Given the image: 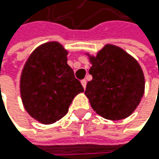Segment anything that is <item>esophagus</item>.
Wrapping results in <instances>:
<instances>
[{
    "mask_svg": "<svg viewBox=\"0 0 159 159\" xmlns=\"http://www.w3.org/2000/svg\"><path fill=\"white\" fill-rule=\"evenodd\" d=\"M81 84H82L83 88H84V89H86V86H87V81L85 80V79H83V80L81 81Z\"/></svg>",
    "mask_w": 159,
    "mask_h": 159,
    "instance_id": "esophagus-1",
    "label": "esophagus"
}]
</instances>
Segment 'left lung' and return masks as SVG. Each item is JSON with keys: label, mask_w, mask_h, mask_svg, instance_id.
Instances as JSON below:
<instances>
[{"label": "left lung", "mask_w": 159, "mask_h": 159, "mask_svg": "<svg viewBox=\"0 0 159 159\" xmlns=\"http://www.w3.org/2000/svg\"><path fill=\"white\" fill-rule=\"evenodd\" d=\"M89 57L93 80L88 82L85 94L91 108L110 120L130 116L145 89V78L138 62L113 45H106L96 56Z\"/></svg>", "instance_id": "8db88e82"}]
</instances>
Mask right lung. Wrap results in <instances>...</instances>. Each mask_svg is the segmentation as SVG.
<instances>
[{
	"instance_id": "add662e5",
	"label": "right lung",
	"mask_w": 159,
	"mask_h": 159,
	"mask_svg": "<svg viewBox=\"0 0 159 159\" xmlns=\"http://www.w3.org/2000/svg\"><path fill=\"white\" fill-rule=\"evenodd\" d=\"M66 56L61 44L48 42L30 54L23 69L20 91L24 107L42 124H52L65 116L73 98L84 91Z\"/></svg>"
}]
</instances>
